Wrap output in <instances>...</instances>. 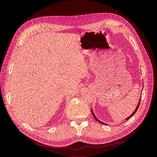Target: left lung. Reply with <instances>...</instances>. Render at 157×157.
Instances as JSON below:
<instances>
[{
    "label": "left lung",
    "mask_w": 157,
    "mask_h": 157,
    "mask_svg": "<svg viewBox=\"0 0 157 157\" xmlns=\"http://www.w3.org/2000/svg\"><path fill=\"white\" fill-rule=\"evenodd\" d=\"M140 100H141V98H140V101H139V103H138V104H137V107H136V109H135V111H134V112H133V113L132 114V115L130 116V117H128V118H126V121H127L128 119H129V118H131L133 115H134V114L136 113V112L137 111V109H138V107H139V105H140ZM92 115H93V116H94V117L95 118V119H96L97 121H98L99 122H100V123H101V124H104V123H103V122H101V121H99L98 119V118H97V117H96V116H95V115H94V112H93V111H92Z\"/></svg>",
    "instance_id": "8db88e82"
}]
</instances>
